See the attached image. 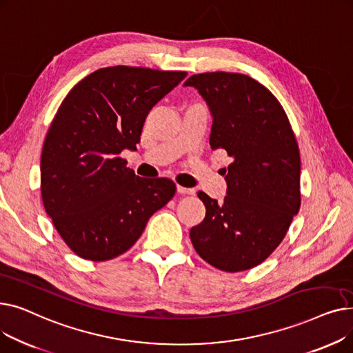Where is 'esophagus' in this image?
Segmentation results:
<instances>
[{
    "label": "esophagus",
    "instance_id": "esophagus-1",
    "mask_svg": "<svg viewBox=\"0 0 353 353\" xmlns=\"http://www.w3.org/2000/svg\"><path fill=\"white\" fill-rule=\"evenodd\" d=\"M177 193H180V194H194V189L177 186Z\"/></svg>",
    "mask_w": 353,
    "mask_h": 353
}]
</instances>
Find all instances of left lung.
<instances>
[{"label":"left lung","mask_w":353,"mask_h":353,"mask_svg":"<svg viewBox=\"0 0 353 353\" xmlns=\"http://www.w3.org/2000/svg\"><path fill=\"white\" fill-rule=\"evenodd\" d=\"M205 99L213 117L210 147L223 148L225 200L199 192L206 216L190 229L201 259L225 272L261 265L281 245L301 208V154L283 107L239 72L194 74L184 83Z\"/></svg>","instance_id":"obj_1"}]
</instances>
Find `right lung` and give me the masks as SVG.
I'll return each instance as SVG.
<instances>
[{
  "label": "right lung",
  "instance_id": "1",
  "mask_svg": "<svg viewBox=\"0 0 353 353\" xmlns=\"http://www.w3.org/2000/svg\"><path fill=\"white\" fill-rule=\"evenodd\" d=\"M188 76L116 65L74 85L55 114L41 153L47 214L77 256L104 262L141 236L176 193L169 179H143L120 157L136 150L150 110Z\"/></svg>",
  "mask_w": 353,
  "mask_h": 353
}]
</instances>
